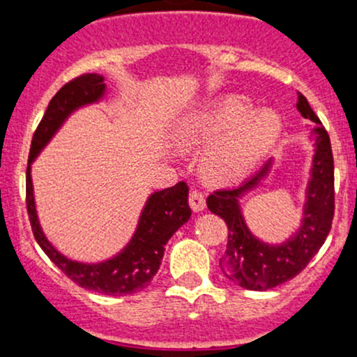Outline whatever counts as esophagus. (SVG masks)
Wrapping results in <instances>:
<instances>
[{"instance_id":"34e87169","label":"esophagus","mask_w":357,"mask_h":357,"mask_svg":"<svg viewBox=\"0 0 357 357\" xmlns=\"http://www.w3.org/2000/svg\"><path fill=\"white\" fill-rule=\"evenodd\" d=\"M190 205L193 211H202L205 208L206 205V199H205V193L198 190H191L190 191Z\"/></svg>"}]
</instances>
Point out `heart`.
Wrapping results in <instances>:
<instances>
[{
    "mask_svg": "<svg viewBox=\"0 0 357 357\" xmlns=\"http://www.w3.org/2000/svg\"><path fill=\"white\" fill-rule=\"evenodd\" d=\"M281 130L283 121L273 108H252L249 98L222 95L191 109L174 137L185 149L206 146L203 171L225 181L252 169L274 147Z\"/></svg>",
    "mask_w": 357,
    "mask_h": 357,
    "instance_id": "b5f03b06",
    "label": "heart"
}]
</instances>
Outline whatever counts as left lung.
I'll return each mask as SVG.
<instances>
[{
  "label": "left lung",
  "mask_w": 357,
  "mask_h": 357,
  "mask_svg": "<svg viewBox=\"0 0 357 357\" xmlns=\"http://www.w3.org/2000/svg\"><path fill=\"white\" fill-rule=\"evenodd\" d=\"M296 108L303 119L312 120L315 154H313L310 181L303 218L295 236L283 244H266L252 236L242 217L238 198L254 190L268 176L273 160H268L252 178L232 190H217L206 198L211 213L223 218L229 227L227 249L220 259L223 273L238 287L252 291H264L283 284L307 268L327 238L334 218V158L331 139L322 121L313 113L307 98L298 93Z\"/></svg>",
  "instance_id": "1"
}]
</instances>
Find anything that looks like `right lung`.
Returning a JSON list of instances; mask_svg holds the SVG:
<instances>
[{
    "label": "right lung",
    "mask_w": 357,
    "mask_h": 357,
    "mask_svg": "<svg viewBox=\"0 0 357 357\" xmlns=\"http://www.w3.org/2000/svg\"><path fill=\"white\" fill-rule=\"evenodd\" d=\"M107 91L105 77L100 74H83L66 83L50 100L30 147L29 167H26V210H29L30 225L35 241L49 259L70 278L81 288L103 295H130L149 287L152 278L159 271L160 261L164 256V245L172 237V234L190 220L191 208L188 205V185L179 181L178 185L152 193L149 197L134 237L121 252L112 259L84 264V262L70 261L62 256L59 250L47 241L38 223L35 210L32 176L30 164L37 158L54 134L61 128L66 119L74 109L100 101Z\"/></svg>",
    "instance_id": "right-lung-1"
}]
</instances>
